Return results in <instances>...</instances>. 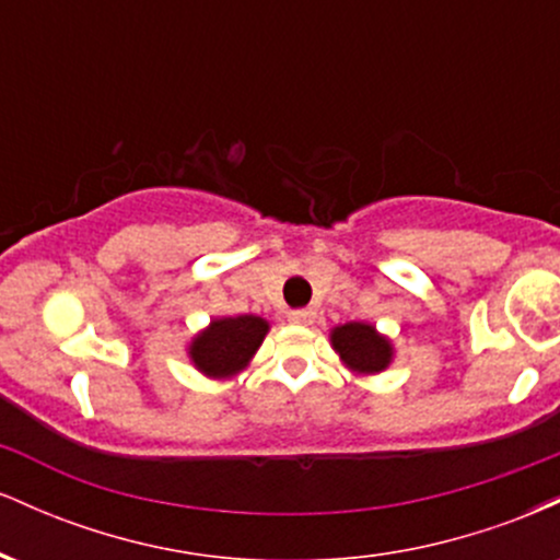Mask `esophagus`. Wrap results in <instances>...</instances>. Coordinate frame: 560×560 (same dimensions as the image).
<instances>
[{
    "instance_id": "obj_1",
    "label": "esophagus",
    "mask_w": 560,
    "mask_h": 560,
    "mask_svg": "<svg viewBox=\"0 0 560 560\" xmlns=\"http://www.w3.org/2000/svg\"><path fill=\"white\" fill-rule=\"evenodd\" d=\"M313 318H316V313L311 311V307H302V311H292L289 313V320L298 326H311Z\"/></svg>"
}]
</instances>
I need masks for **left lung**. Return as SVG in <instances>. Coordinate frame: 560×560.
Returning a JSON list of instances; mask_svg holds the SVG:
<instances>
[{"label":"left lung","instance_id":"obj_1","mask_svg":"<svg viewBox=\"0 0 560 560\" xmlns=\"http://www.w3.org/2000/svg\"><path fill=\"white\" fill-rule=\"evenodd\" d=\"M331 347L339 352L347 369L355 374H382L395 358V347L389 339L363 320L334 326Z\"/></svg>","mask_w":560,"mask_h":560}]
</instances>
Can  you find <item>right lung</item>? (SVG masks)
Instances as JSON below:
<instances>
[{
    "instance_id": "right-lung-1",
    "label": "right lung",
    "mask_w": 560,
    "mask_h": 560,
    "mask_svg": "<svg viewBox=\"0 0 560 560\" xmlns=\"http://www.w3.org/2000/svg\"><path fill=\"white\" fill-rule=\"evenodd\" d=\"M266 334L268 320L260 316L215 318L191 339L189 358L195 369L210 378L236 376L253 361Z\"/></svg>"
}]
</instances>
